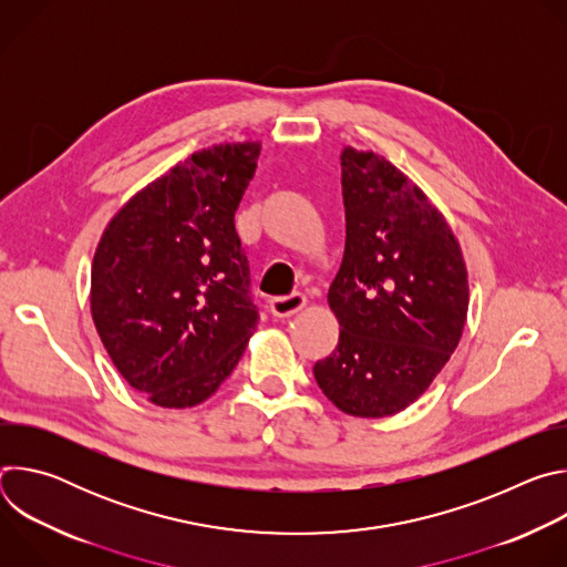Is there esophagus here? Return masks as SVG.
<instances>
[{"label":"esophagus","instance_id":"obj_1","mask_svg":"<svg viewBox=\"0 0 567 567\" xmlns=\"http://www.w3.org/2000/svg\"><path fill=\"white\" fill-rule=\"evenodd\" d=\"M307 305V298H305V293H300V291H293V293H289V296H276V298H271V313L276 316V318H289V316H293L296 311H300L302 307Z\"/></svg>","mask_w":567,"mask_h":567}]
</instances>
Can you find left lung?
I'll return each instance as SVG.
<instances>
[{
	"label": "left lung",
	"mask_w": 567,
	"mask_h": 567,
	"mask_svg": "<svg viewBox=\"0 0 567 567\" xmlns=\"http://www.w3.org/2000/svg\"><path fill=\"white\" fill-rule=\"evenodd\" d=\"M341 184L346 254L328 293L341 337L313 377L343 413L388 417L411 406L457 348L466 267L442 213L383 156L346 147Z\"/></svg>",
	"instance_id": "left-lung-1"
}]
</instances>
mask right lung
Instances as JSON below:
<instances>
[{
	"label": "right lung",
	"mask_w": 567,
	"mask_h": 567,
	"mask_svg": "<svg viewBox=\"0 0 567 567\" xmlns=\"http://www.w3.org/2000/svg\"><path fill=\"white\" fill-rule=\"evenodd\" d=\"M260 143L195 152L107 224L92 316L123 379L164 409H190L233 372L260 313L235 210Z\"/></svg>",
	"instance_id": "add662e5"
}]
</instances>
